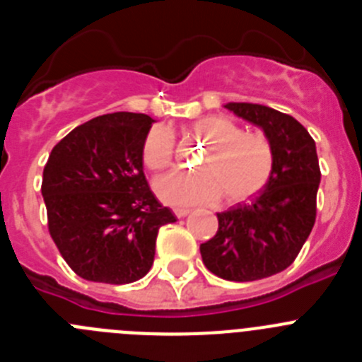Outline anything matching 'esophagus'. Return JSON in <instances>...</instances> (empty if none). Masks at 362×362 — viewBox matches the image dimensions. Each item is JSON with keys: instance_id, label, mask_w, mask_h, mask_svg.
Here are the masks:
<instances>
[{"instance_id": "obj_1", "label": "esophagus", "mask_w": 362, "mask_h": 362, "mask_svg": "<svg viewBox=\"0 0 362 362\" xmlns=\"http://www.w3.org/2000/svg\"><path fill=\"white\" fill-rule=\"evenodd\" d=\"M174 214L177 217H185V216H188V214H190V210H188V209H174Z\"/></svg>"}]
</instances>
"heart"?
<instances>
[{
  "label": "heart",
  "mask_w": 362,
  "mask_h": 362,
  "mask_svg": "<svg viewBox=\"0 0 362 362\" xmlns=\"http://www.w3.org/2000/svg\"><path fill=\"white\" fill-rule=\"evenodd\" d=\"M192 130L209 150L199 161L197 174L172 172L156 181V192L165 203L175 206L214 203L225 194L226 201L254 196L272 175L274 150L267 136L243 132L225 116H204ZM174 134L165 124H156L143 141V163L150 170H165L174 161Z\"/></svg>",
  "instance_id": "1"
}]
</instances>
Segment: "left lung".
Wrapping results in <instances>:
<instances>
[{
	"label": "left lung",
	"mask_w": 362,
	"mask_h": 362,
	"mask_svg": "<svg viewBox=\"0 0 362 362\" xmlns=\"http://www.w3.org/2000/svg\"><path fill=\"white\" fill-rule=\"evenodd\" d=\"M225 108L263 130L274 168L250 203L217 214L219 228L201 245V257L221 279H264L288 268L312 232L321 183L317 150L308 130L288 114L255 103Z\"/></svg>",
	"instance_id": "1"
}]
</instances>
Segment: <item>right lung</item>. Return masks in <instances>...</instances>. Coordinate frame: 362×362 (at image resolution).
<instances>
[{
	"instance_id": "obj_1",
	"label": "right lung",
	"mask_w": 362,
	"mask_h": 362,
	"mask_svg": "<svg viewBox=\"0 0 362 362\" xmlns=\"http://www.w3.org/2000/svg\"><path fill=\"white\" fill-rule=\"evenodd\" d=\"M152 123L134 112L94 117L66 134L45 165L41 194L50 238L83 279L127 284L145 277L159 228L175 221L143 172Z\"/></svg>"
}]
</instances>
